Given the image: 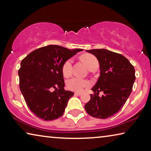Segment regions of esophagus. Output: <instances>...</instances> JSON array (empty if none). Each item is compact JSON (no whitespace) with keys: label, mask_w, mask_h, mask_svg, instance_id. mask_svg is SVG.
Returning <instances> with one entry per match:
<instances>
[{"label":"esophagus","mask_w":151,"mask_h":151,"mask_svg":"<svg viewBox=\"0 0 151 151\" xmlns=\"http://www.w3.org/2000/svg\"><path fill=\"white\" fill-rule=\"evenodd\" d=\"M82 93H75V95H76V96H80L81 95Z\"/></svg>","instance_id":"34e87169"}]
</instances>
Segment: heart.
<instances>
[{
	"label": "heart",
	"instance_id": "1",
	"mask_svg": "<svg viewBox=\"0 0 151 151\" xmlns=\"http://www.w3.org/2000/svg\"><path fill=\"white\" fill-rule=\"evenodd\" d=\"M81 59L85 63L88 69L91 67L98 65L99 63L96 58L94 55L91 54H84L81 57ZM72 65H73V60L71 58L66 60L63 63L62 66V73L64 76L68 77L72 73ZM90 85V83L88 81L85 79L78 78V77H73L67 81L66 86L67 88L70 91H82L84 88Z\"/></svg>",
	"mask_w": 151,
	"mask_h": 151
}]
</instances>
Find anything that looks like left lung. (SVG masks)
Listing matches in <instances>:
<instances>
[{
	"instance_id": "1",
	"label": "left lung",
	"mask_w": 151,
	"mask_h": 151,
	"mask_svg": "<svg viewBox=\"0 0 151 151\" xmlns=\"http://www.w3.org/2000/svg\"><path fill=\"white\" fill-rule=\"evenodd\" d=\"M94 55L100 65V76L91 90V100L85 105L86 112L94 118L104 119L114 116L131 94L135 80V70L123 55L109 50H86ZM104 94L100 97L99 93Z\"/></svg>"
}]
</instances>
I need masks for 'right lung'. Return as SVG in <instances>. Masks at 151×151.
Listing matches in <instances>:
<instances>
[{"instance_id": "1", "label": "right lung", "mask_w": 151, "mask_h": 151, "mask_svg": "<svg viewBox=\"0 0 151 151\" xmlns=\"http://www.w3.org/2000/svg\"><path fill=\"white\" fill-rule=\"evenodd\" d=\"M83 50L48 45L36 49L20 63L19 86L35 115L52 121L63 115L73 92L65 91L63 63Z\"/></svg>"}]
</instances>
